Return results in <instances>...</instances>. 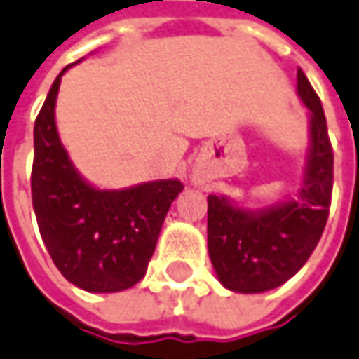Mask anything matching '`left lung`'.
Segmentation results:
<instances>
[{
  "mask_svg": "<svg viewBox=\"0 0 359 359\" xmlns=\"http://www.w3.org/2000/svg\"><path fill=\"white\" fill-rule=\"evenodd\" d=\"M299 96L311 109V155L297 200L245 212L208 196V253L220 283L238 292H263L289 281L309 262L330 212L334 153L320 97L297 70Z\"/></svg>",
  "mask_w": 359,
  "mask_h": 359,
  "instance_id": "obj_1",
  "label": "left lung"
}]
</instances>
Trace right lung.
Instances as JSON below:
<instances>
[{
  "label": "right lung",
  "instance_id": "add662e5",
  "mask_svg": "<svg viewBox=\"0 0 359 359\" xmlns=\"http://www.w3.org/2000/svg\"><path fill=\"white\" fill-rule=\"evenodd\" d=\"M67 68L53 82L35 119L31 196L36 224L65 279L90 292H118L143 279L165 216L184 187L170 179L97 190L80 179L55 123Z\"/></svg>",
  "mask_w": 359,
  "mask_h": 359
}]
</instances>
